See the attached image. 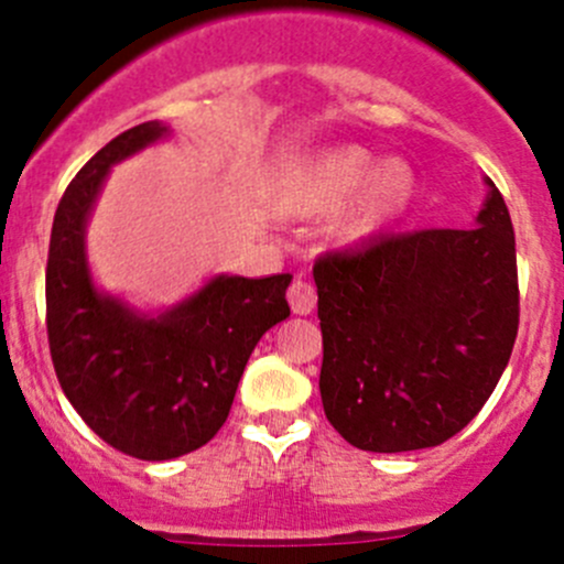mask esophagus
<instances>
[{"label":"esophagus","mask_w":564,"mask_h":564,"mask_svg":"<svg viewBox=\"0 0 564 564\" xmlns=\"http://www.w3.org/2000/svg\"><path fill=\"white\" fill-rule=\"evenodd\" d=\"M289 305H292L294 314L305 316L316 308V289L314 283L303 281V278H294L292 286H289Z\"/></svg>","instance_id":"1"}]
</instances>
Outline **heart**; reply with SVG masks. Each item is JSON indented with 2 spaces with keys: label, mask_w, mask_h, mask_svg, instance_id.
<instances>
[{
  "label": "heart",
  "mask_w": 564,
  "mask_h": 564,
  "mask_svg": "<svg viewBox=\"0 0 564 564\" xmlns=\"http://www.w3.org/2000/svg\"><path fill=\"white\" fill-rule=\"evenodd\" d=\"M373 155L362 147H338L318 155L294 187V207L300 213L322 215L338 209L351 193L355 207L346 215L344 231L349 237H366L395 218L414 193V172L403 161H384L373 169Z\"/></svg>",
  "instance_id": "obj_1"
}]
</instances>
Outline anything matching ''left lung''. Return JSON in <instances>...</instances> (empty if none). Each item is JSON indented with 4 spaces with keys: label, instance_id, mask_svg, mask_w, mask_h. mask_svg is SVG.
I'll return each instance as SVG.
<instances>
[{
    "label": "left lung",
    "instance_id": "8db88e82",
    "mask_svg": "<svg viewBox=\"0 0 564 564\" xmlns=\"http://www.w3.org/2000/svg\"><path fill=\"white\" fill-rule=\"evenodd\" d=\"M475 229L379 235L318 256L324 414L371 453L436 447L482 409L519 333L508 204L491 180Z\"/></svg>",
    "mask_w": 564,
    "mask_h": 564
}]
</instances>
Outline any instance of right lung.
<instances>
[{"mask_svg": "<svg viewBox=\"0 0 564 564\" xmlns=\"http://www.w3.org/2000/svg\"><path fill=\"white\" fill-rule=\"evenodd\" d=\"M169 133L144 122L89 158L56 207L45 264V327L56 379L84 423L113 451L169 460L207 445L229 417L246 362L289 316V272L218 275L161 316L95 289L84 229L108 169Z\"/></svg>", "mask_w": 564, "mask_h": 564, "instance_id": "obj_1", "label": "right lung"}]
</instances>
